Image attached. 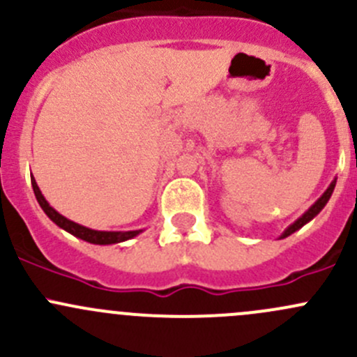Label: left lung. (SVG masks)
<instances>
[{"label": "left lung", "instance_id": "1", "mask_svg": "<svg viewBox=\"0 0 357 357\" xmlns=\"http://www.w3.org/2000/svg\"><path fill=\"white\" fill-rule=\"evenodd\" d=\"M335 183H337V179H333V181L330 183V186H328V188H326V192L323 193V195L319 197V199L316 200L314 204H312L311 207H309L307 211H305L304 214H302L301 218H298L297 221L294 222V225H290L289 228H287L285 231H283V235L280 236V238H287V236H290L291 233H295V231H297V229H301L302 226L307 225V222L311 221L312 218H316V215H318L319 212H321V208L325 207L326 202H328V200H330V197H332V193H333V190H335Z\"/></svg>", "mask_w": 357, "mask_h": 357}]
</instances>
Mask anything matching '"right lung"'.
<instances>
[{
  "label": "right lung",
  "instance_id": "obj_1",
  "mask_svg": "<svg viewBox=\"0 0 357 357\" xmlns=\"http://www.w3.org/2000/svg\"><path fill=\"white\" fill-rule=\"evenodd\" d=\"M31 183H32V190H34L36 199H38L39 205H41V208L45 211V214L48 215L56 226L66 229V231L70 233V235L84 240V242L95 243V245H112V243H121L129 238H135L136 235H139V233L143 231V229H135V231H98V229H89L86 228V226L77 225V222L70 221V219L63 218L62 214H59V212H56L55 208L46 202L45 197H43L41 190H39L38 183H36V179L32 178V176H31Z\"/></svg>",
  "mask_w": 357,
  "mask_h": 357
}]
</instances>
